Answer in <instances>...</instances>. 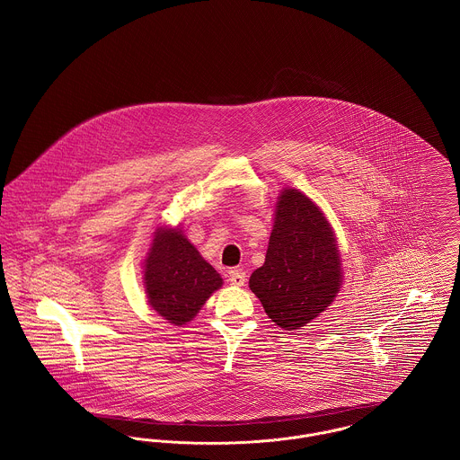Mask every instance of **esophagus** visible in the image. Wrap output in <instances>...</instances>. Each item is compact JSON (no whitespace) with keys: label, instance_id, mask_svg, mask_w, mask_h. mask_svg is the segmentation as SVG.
<instances>
[{"label":"esophagus","instance_id":"34e87169","mask_svg":"<svg viewBox=\"0 0 460 460\" xmlns=\"http://www.w3.org/2000/svg\"><path fill=\"white\" fill-rule=\"evenodd\" d=\"M246 281V274L242 270H234L229 272V283L233 287H243Z\"/></svg>","mask_w":460,"mask_h":460}]
</instances>
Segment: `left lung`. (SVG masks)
<instances>
[{
  "label": "left lung",
  "instance_id": "left-lung-1",
  "mask_svg": "<svg viewBox=\"0 0 460 460\" xmlns=\"http://www.w3.org/2000/svg\"><path fill=\"white\" fill-rule=\"evenodd\" d=\"M266 262L250 276V290L270 322L285 330L311 323L335 300L342 261L332 224L298 190L276 198Z\"/></svg>",
  "mask_w": 460,
  "mask_h": 460
}]
</instances>
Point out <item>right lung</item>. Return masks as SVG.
I'll return each instance as SVG.
<instances>
[{"label": "right lung", "instance_id": "add662e5", "mask_svg": "<svg viewBox=\"0 0 460 460\" xmlns=\"http://www.w3.org/2000/svg\"><path fill=\"white\" fill-rule=\"evenodd\" d=\"M222 283L179 226L155 231L144 259V287L149 305L168 323H190Z\"/></svg>", "mask_w": 460, "mask_h": 460}]
</instances>
